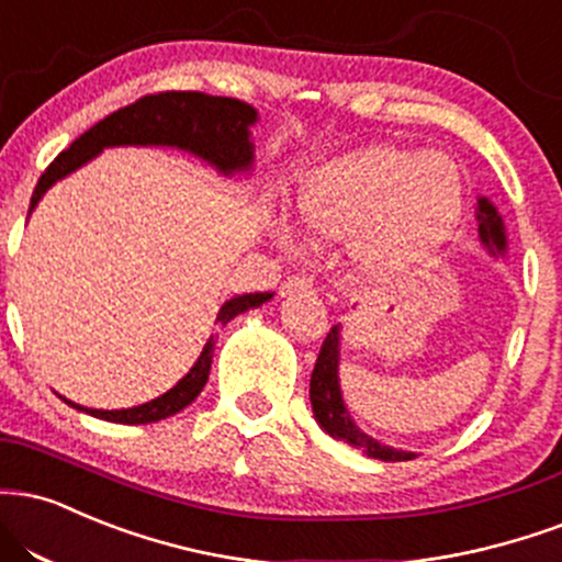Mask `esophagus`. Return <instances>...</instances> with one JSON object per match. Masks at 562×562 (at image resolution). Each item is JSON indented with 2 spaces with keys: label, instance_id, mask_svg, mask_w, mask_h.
Masks as SVG:
<instances>
[{
  "label": "esophagus",
  "instance_id": "esophagus-1",
  "mask_svg": "<svg viewBox=\"0 0 562 562\" xmlns=\"http://www.w3.org/2000/svg\"><path fill=\"white\" fill-rule=\"evenodd\" d=\"M308 290H311V280H306V277H288V280L282 282V295L308 293Z\"/></svg>",
  "mask_w": 562,
  "mask_h": 562
}]
</instances>
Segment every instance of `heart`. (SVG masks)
<instances>
[{
	"label": "heart",
	"mask_w": 562,
	"mask_h": 562,
	"mask_svg": "<svg viewBox=\"0 0 562 562\" xmlns=\"http://www.w3.org/2000/svg\"><path fill=\"white\" fill-rule=\"evenodd\" d=\"M461 170L442 151L371 146L303 180L295 212L308 238L353 235L350 259L369 277H395L448 240L461 220ZM290 243V235H282Z\"/></svg>",
	"instance_id": "b5f03b06"
}]
</instances>
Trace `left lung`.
Here are the masks:
<instances>
[{"instance_id":"8db88e82","label":"left lung","mask_w":562,"mask_h":562,"mask_svg":"<svg viewBox=\"0 0 562 562\" xmlns=\"http://www.w3.org/2000/svg\"><path fill=\"white\" fill-rule=\"evenodd\" d=\"M479 220V238H482L484 248L492 256H503L508 248V238H505L503 220H499L497 209L486 199H479L476 209ZM337 367H340V324H335L329 329V335L324 337L319 356H316L314 371H311V408H314L316 424L327 431L329 437L342 439L353 450H361L363 456L376 458V461H411L416 458L408 450H395L390 445L376 442L374 437H369L367 431L356 427V422L350 418L346 403H342L340 380H337Z\"/></svg>"}]
</instances>
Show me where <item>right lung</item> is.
<instances>
[{"instance_id": "1", "label": "right lung", "mask_w": 562, "mask_h": 562, "mask_svg": "<svg viewBox=\"0 0 562 562\" xmlns=\"http://www.w3.org/2000/svg\"><path fill=\"white\" fill-rule=\"evenodd\" d=\"M259 120V114L251 104L229 97H209L201 91H165L148 93L123 110L106 114L99 120L91 131H86L80 138L65 148L57 159L46 167L42 178L36 182V191L31 195L29 214L36 209L42 195L49 191L57 180L65 175L76 172L86 161H91L99 151L110 146H175L182 151H191L209 165H214L222 175L246 172L254 165V144H251V125ZM274 293H246L229 299L216 314V322L225 327L229 319L243 314V311L261 306L272 299ZM214 356V335L209 337L199 361L188 371L182 380L167 390L165 395L154 397L144 405H133L123 411H99L83 408V405L70 403L72 408L86 411V414L104 418L114 424H151L161 418L178 414V411L191 405L199 392L204 390L212 369Z\"/></svg>"}]
</instances>
